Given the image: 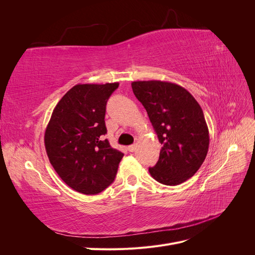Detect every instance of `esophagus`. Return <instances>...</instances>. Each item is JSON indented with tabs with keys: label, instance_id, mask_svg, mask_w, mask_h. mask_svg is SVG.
<instances>
[{
	"label": "esophagus",
	"instance_id": "34e87169",
	"mask_svg": "<svg viewBox=\"0 0 255 255\" xmlns=\"http://www.w3.org/2000/svg\"><path fill=\"white\" fill-rule=\"evenodd\" d=\"M136 148H137V143H134V144L128 145V150L129 152H134V151L136 150Z\"/></svg>",
	"mask_w": 255,
	"mask_h": 255
}]
</instances>
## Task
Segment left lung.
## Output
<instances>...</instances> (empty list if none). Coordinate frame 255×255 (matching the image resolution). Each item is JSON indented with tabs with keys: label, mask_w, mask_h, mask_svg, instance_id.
<instances>
[{
	"label": "left lung",
	"mask_w": 255,
	"mask_h": 255,
	"mask_svg": "<svg viewBox=\"0 0 255 255\" xmlns=\"http://www.w3.org/2000/svg\"><path fill=\"white\" fill-rule=\"evenodd\" d=\"M132 88L161 143L156 165L149 168L151 176L169 186L187 181L203 164L210 145L201 106L174 83L137 81Z\"/></svg>",
	"instance_id": "8db88e82"
}]
</instances>
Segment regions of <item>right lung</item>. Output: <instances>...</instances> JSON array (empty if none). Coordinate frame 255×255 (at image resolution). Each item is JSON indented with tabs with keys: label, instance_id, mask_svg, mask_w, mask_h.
Segmentation results:
<instances>
[{
	"label": "right lung",
	"instance_id": "add662e5",
	"mask_svg": "<svg viewBox=\"0 0 255 255\" xmlns=\"http://www.w3.org/2000/svg\"><path fill=\"white\" fill-rule=\"evenodd\" d=\"M119 83L78 84L60 99L44 133L50 163L69 187L97 195L114 182L123 153L103 140L107 100Z\"/></svg>",
	"mask_w": 255,
	"mask_h": 255
}]
</instances>
